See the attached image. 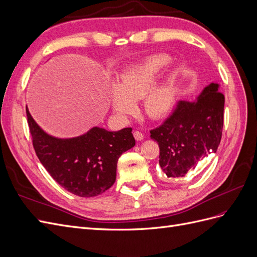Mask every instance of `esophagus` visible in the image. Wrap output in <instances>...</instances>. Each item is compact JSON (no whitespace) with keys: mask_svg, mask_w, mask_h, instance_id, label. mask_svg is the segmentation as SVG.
Segmentation results:
<instances>
[{"mask_svg":"<svg viewBox=\"0 0 257 257\" xmlns=\"http://www.w3.org/2000/svg\"><path fill=\"white\" fill-rule=\"evenodd\" d=\"M134 137H135V139H136V141H138V142H141V141H143V139H144V134L142 133V132H139V131H135L134 132Z\"/></svg>","mask_w":257,"mask_h":257,"instance_id":"1","label":"esophagus"}]
</instances>
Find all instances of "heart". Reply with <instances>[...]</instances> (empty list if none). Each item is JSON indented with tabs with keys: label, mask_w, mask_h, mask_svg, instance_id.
Wrapping results in <instances>:
<instances>
[{
	"label": "heart",
	"mask_w": 257,
	"mask_h": 257,
	"mask_svg": "<svg viewBox=\"0 0 257 257\" xmlns=\"http://www.w3.org/2000/svg\"><path fill=\"white\" fill-rule=\"evenodd\" d=\"M168 62V57L159 54L124 69L113 83V111L119 115H127L134 110L133 103L143 98L142 109L149 118L160 119L167 114L175 102V76L168 74L160 82L154 83Z\"/></svg>",
	"instance_id": "obj_1"
}]
</instances>
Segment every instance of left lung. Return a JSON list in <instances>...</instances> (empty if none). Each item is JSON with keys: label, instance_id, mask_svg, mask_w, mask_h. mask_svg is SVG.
<instances>
[{"label": "left lung", "instance_id": "8db88e82", "mask_svg": "<svg viewBox=\"0 0 257 257\" xmlns=\"http://www.w3.org/2000/svg\"><path fill=\"white\" fill-rule=\"evenodd\" d=\"M210 83L194 102L180 100L162 125L150 131L160 147V166L167 178L184 177L222 138L225 97Z\"/></svg>", "mask_w": 257, "mask_h": 257}]
</instances>
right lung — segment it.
<instances>
[{"label": "right lung", "mask_w": 257, "mask_h": 257, "mask_svg": "<svg viewBox=\"0 0 257 257\" xmlns=\"http://www.w3.org/2000/svg\"><path fill=\"white\" fill-rule=\"evenodd\" d=\"M28 124L38 160L62 188L80 197H94L115 181L120 155L135 146L132 128L118 132L92 127L74 138L48 135L27 108Z\"/></svg>", "instance_id": "add662e5"}]
</instances>
